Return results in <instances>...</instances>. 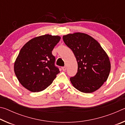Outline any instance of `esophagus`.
Listing matches in <instances>:
<instances>
[{"label": "esophagus", "mask_w": 125, "mask_h": 125, "mask_svg": "<svg viewBox=\"0 0 125 125\" xmlns=\"http://www.w3.org/2000/svg\"><path fill=\"white\" fill-rule=\"evenodd\" d=\"M62 69L63 71L65 72V71H66L67 68H66V67H62Z\"/></svg>", "instance_id": "obj_1"}]
</instances>
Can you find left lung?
<instances>
[{"label": "left lung", "instance_id": "left-lung-1", "mask_svg": "<svg viewBox=\"0 0 125 125\" xmlns=\"http://www.w3.org/2000/svg\"><path fill=\"white\" fill-rule=\"evenodd\" d=\"M63 41L72 50L78 63V72L70 78L74 87L91 93L99 89L109 77L110 59L99 42L86 33L75 32L63 36Z\"/></svg>", "mask_w": 125, "mask_h": 125}]
</instances>
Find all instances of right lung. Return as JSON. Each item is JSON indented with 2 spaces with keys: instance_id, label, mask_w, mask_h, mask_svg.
<instances>
[{
  "instance_id": "right-lung-1",
  "label": "right lung",
  "mask_w": 125,
  "mask_h": 125,
  "mask_svg": "<svg viewBox=\"0 0 125 125\" xmlns=\"http://www.w3.org/2000/svg\"><path fill=\"white\" fill-rule=\"evenodd\" d=\"M61 40L49 34L33 38L20 50L14 63V72L20 84L32 92L45 90L60 72L54 65L52 51Z\"/></svg>"
}]
</instances>
